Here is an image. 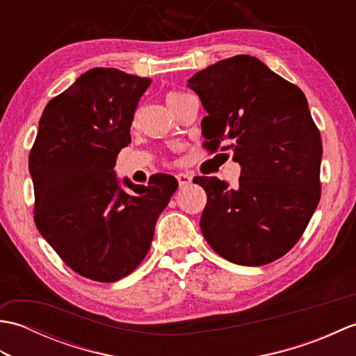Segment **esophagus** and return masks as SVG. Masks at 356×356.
Listing matches in <instances>:
<instances>
[{
  "label": "esophagus",
  "instance_id": "1",
  "mask_svg": "<svg viewBox=\"0 0 356 356\" xmlns=\"http://www.w3.org/2000/svg\"><path fill=\"white\" fill-rule=\"evenodd\" d=\"M176 177H177V182H179L180 188L191 185V182H193V176H191V174H188V172H179Z\"/></svg>",
  "mask_w": 356,
  "mask_h": 356
}]
</instances>
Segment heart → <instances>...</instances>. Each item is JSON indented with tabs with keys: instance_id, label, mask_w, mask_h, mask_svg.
<instances>
[{
	"instance_id": "obj_1",
	"label": "heart",
	"mask_w": 356,
	"mask_h": 356,
	"mask_svg": "<svg viewBox=\"0 0 356 356\" xmlns=\"http://www.w3.org/2000/svg\"><path fill=\"white\" fill-rule=\"evenodd\" d=\"M180 95H184V93H180V92H170V93H166V102H170L171 99H174V97H177V96H180Z\"/></svg>"
}]
</instances>
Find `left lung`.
I'll return each instance as SVG.
<instances>
[{"label":"left lung","instance_id":"1","mask_svg":"<svg viewBox=\"0 0 356 356\" xmlns=\"http://www.w3.org/2000/svg\"><path fill=\"white\" fill-rule=\"evenodd\" d=\"M188 82L208 111L203 147L211 154L231 149L241 166L234 188L194 177L208 197L203 237L236 264L275 261L297 245L321 197L323 143L306 96L249 55L218 61Z\"/></svg>","mask_w":356,"mask_h":356}]
</instances>
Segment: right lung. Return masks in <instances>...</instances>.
<instances>
[{"label": "right lung", "instance_id": "right-lung-1", "mask_svg": "<svg viewBox=\"0 0 356 356\" xmlns=\"http://www.w3.org/2000/svg\"><path fill=\"white\" fill-rule=\"evenodd\" d=\"M149 78L97 67L49 101L29 156L33 220L41 236L76 274L118 282L149 251L159 216L177 180L154 174L148 185L120 190L115 176L119 151Z\"/></svg>", "mask_w": 356, "mask_h": 356}]
</instances>
